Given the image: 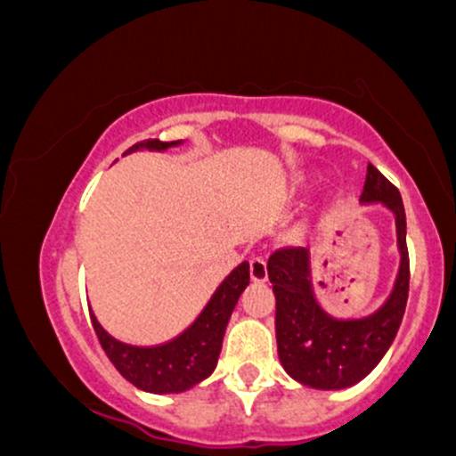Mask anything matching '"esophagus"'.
Instances as JSON below:
<instances>
[{"label":"esophagus","instance_id":"obj_1","mask_svg":"<svg viewBox=\"0 0 456 456\" xmlns=\"http://www.w3.org/2000/svg\"><path fill=\"white\" fill-rule=\"evenodd\" d=\"M250 279L264 282L268 281V261L264 257H253L250 259Z\"/></svg>","mask_w":456,"mask_h":456}]
</instances>
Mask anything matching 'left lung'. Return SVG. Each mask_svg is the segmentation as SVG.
Here are the masks:
<instances>
[{
  "label": "left lung",
  "mask_w": 456,
  "mask_h": 456,
  "mask_svg": "<svg viewBox=\"0 0 456 456\" xmlns=\"http://www.w3.org/2000/svg\"><path fill=\"white\" fill-rule=\"evenodd\" d=\"M360 201L381 203L395 214L401 253L395 289L373 315L337 319L319 306L311 285L308 248H279L268 259V276L276 296V345L281 364L308 388L343 390L364 379L390 349L405 313L410 255L399 188L369 165Z\"/></svg>",
  "instance_id": "obj_1"
}]
</instances>
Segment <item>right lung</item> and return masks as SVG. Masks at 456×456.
I'll use <instances>...</instances> for the list:
<instances>
[{
	"instance_id": "obj_1",
	"label": "right lung",
	"mask_w": 456,
	"mask_h": 456,
	"mask_svg": "<svg viewBox=\"0 0 456 456\" xmlns=\"http://www.w3.org/2000/svg\"><path fill=\"white\" fill-rule=\"evenodd\" d=\"M180 143L182 141L148 139L134 143L126 150V154L137 150L162 151ZM248 281L250 268L248 261H244L218 285L192 326H188L174 341L156 345V347H137V345L118 341L98 323L96 315H92V326L96 330L104 354L130 384L154 395L184 392L197 386L199 381L210 378L212 370L216 369L229 317Z\"/></svg>"
}]
</instances>
